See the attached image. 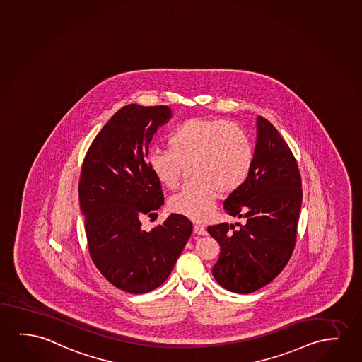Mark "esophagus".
Returning a JSON list of instances; mask_svg holds the SVG:
<instances>
[{"label": "esophagus", "mask_w": 362, "mask_h": 362, "mask_svg": "<svg viewBox=\"0 0 362 362\" xmlns=\"http://www.w3.org/2000/svg\"><path fill=\"white\" fill-rule=\"evenodd\" d=\"M193 231H194L195 234H198V235H205L206 234L204 226H202L199 223H195Z\"/></svg>", "instance_id": "34e87169"}]
</instances>
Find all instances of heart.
I'll use <instances>...</instances> for the list:
<instances>
[{
    "label": "heart",
    "instance_id": "b5f03b06",
    "mask_svg": "<svg viewBox=\"0 0 362 362\" xmlns=\"http://www.w3.org/2000/svg\"><path fill=\"white\" fill-rule=\"evenodd\" d=\"M169 149L148 154V167L160 183L175 189L185 165L192 164L193 182L169 202L170 209L194 221L208 216L218 193H234L247 182L254 149L240 127L218 118H192L177 127Z\"/></svg>",
    "mask_w": 362,
    "mask_h": 362
}]
</instances>
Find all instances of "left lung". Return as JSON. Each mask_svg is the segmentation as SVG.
Instances as JSON below:
<instances>
[{
  "label": "left lung",
  "instance_id": "8db88e82",
  "mask_svg": "<svg viewBox=\"0 0 362 362\" xmlns=\"http://www.w3.org/2000/svg\"><path fill=\"white\" fill-rule=\"evenodd\" d=\"M252 170L224 209L245 224L208 226L221 245L213 275L223 288L250 293L272 283L293 255L303 189L299 168L288 143L262 115Z\"/></svg>",
  "mask_w": 362,
  "mask_h": 362
}]
</instances>
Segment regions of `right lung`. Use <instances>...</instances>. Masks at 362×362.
<instances>
[{
  "instance_id": "right-lung-1",
  "label": "right lung",
  "mask_w": 362,
  "mask_h": 362,
  "mask_svg": "<svg viewBox=\"0 0 362 362\" xmlns=\"http://www.w3.org/2000/svg\"><path fill=\"white\" fill-rule=\"evenodd\" d=\"M172 110L167 105H124L112 115L86 153L79 205L89 255L115 288L144 293L172 273L193 231L187 216L170 214L151 231L144 216L164 204L160 182L148 167V149Z\"/></svg>"
}]
</instances>
